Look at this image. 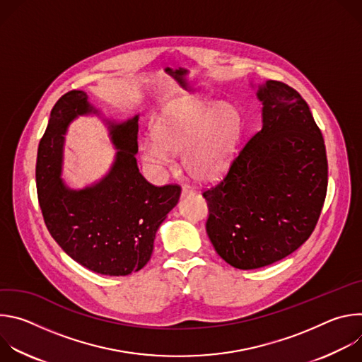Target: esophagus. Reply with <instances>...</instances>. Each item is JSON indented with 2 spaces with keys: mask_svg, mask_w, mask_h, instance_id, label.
<instances>
[{
  "mask_svg": "<svg viewBox=\"0 0 362 362\" xmlns=\"http://www.w3.org/2000/svg\"><path fill=\"white\" fill-rule=\"evenodd\" d=\"M192 194H194V190L193 189H190L189 186H182V197H186V196H192Z\"/></svg>",
  "mask_w": 362,
  "mask_h": 362,
  "instance_id": "34e87169",
  "label": "esophagus"
}]
</instances>
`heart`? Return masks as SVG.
<instances>
[{
	"label": "heart",
	"mask_w": 362,
	"mask_h": 362,
	"mask_svg": "<svg viewBox=\"0 0 362 362\" xmlns=\"http://www.w3.org/2000/svg\"><path fill=\"white\" fill-rule=\"evenodd\" d=\"M240 133V113L229 103L176 98L154 117L153 140L140 144V158L159 170L172 163V154H182V166L192 179L212 183L229 169Z\"/></svg>",
	"instance_id": "obj_1"
}]
</instances>
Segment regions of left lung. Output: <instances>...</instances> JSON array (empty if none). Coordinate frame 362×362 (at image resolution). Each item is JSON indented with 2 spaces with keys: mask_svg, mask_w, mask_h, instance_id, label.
Masks as SVG:
<instances>
[{
  "mask_svg": "<svg viewBox=\"0 0 362 362\" xmlns=\"http://www.w3.org/2000/svg\"><path fill=\"white\" fill-rule=\"evenodd\" d=\"M262 127L226 177L206 190L209 239L222 259L256 269L284 259L315 229L328 186L322 133L300 94L281 81L253 84Z\"/></svg>",
  "mask_w": 362,
  "mask_h": 362,
  "instance_id": "1",
  "label": "left lung"
}]
</instances>
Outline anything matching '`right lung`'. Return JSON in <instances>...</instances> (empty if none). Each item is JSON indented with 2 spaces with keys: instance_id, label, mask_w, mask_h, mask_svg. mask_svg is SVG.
Segmentation results:
<instances>
[{
  "instance_id": "right-lung-1",
  "label": "right lung",
  "mask_w": 362,
  "mask_h": 362,
  "mask_svg": "<svg viewBox=\"0 0 362 362\" xmlns=\"http://www.w3.org/2000/svg\"><path fill=\"white\" fill-rule=\"evenodd\" d=\"M81 115L101 118L118 151L98 181L73 189L61 177L64 143L69 124ZM139 116L106 117L86 91L71 90L51 110L38 146L37 193L47 229L76 262L101 275L140 271L150 259L158 229L180 197L179 186H153L139 172Z\"/></svg>"
}]
</instances>
